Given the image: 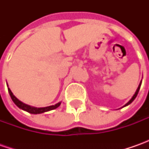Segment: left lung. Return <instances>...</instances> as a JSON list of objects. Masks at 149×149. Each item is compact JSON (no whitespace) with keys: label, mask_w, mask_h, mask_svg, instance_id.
<instances>
[{"label":"left lung","mask_w":149,"mask_h":149,"mask_svg":"<svg viewBox=\"0 0 149 149\" xmlns=\"http://www.w3.org/2000/svg\"><path fill=\"white\" fill-rule=\"evenodd\" d=\"M141 84H142V80H141L140 83H139V87H138V89H137V90H136V92H135V93H134V95H133V97L131 98V100H129V102H128V103H127L126 104H124V105H123V107H122V108H123V107H126V106L129 105V104H131V103H132V102H133V101H134V100H135V98L137 97V95H138V94H139V89H140Z\"/></svg>","instance_id":"8db88e82"}]
</instances>
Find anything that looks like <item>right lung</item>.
<instances>
[{"label":"right lung","instance_id":"1","mask_svg":"<svg viewBox=\"0 0 149 149\" xmlns=\"http://www.w3.org/2000/svg\"><path fill=\"white\" fill-rule=\"evenodd\" d=\"M8 87V85H7ZM8 92L10 94V96L11 98L12 101L15 103V104L17 106L18 108L21 109L22 110H25V111L28 112L30 113H33V114H39V113H45V112L50 111V110H53V109H55L56 108H58L59 106L60 105L61 102H59L57 103L56 104L54 105H50L48 106V107H43V108H36V107H33V106L28 105L26 104H24L23 102H21L20 100H19L14 95L13 93L11 92V90L10 89V88L8 87Z\"/></svg>","mask_w":149,"mask_h":149}]
</instances>
